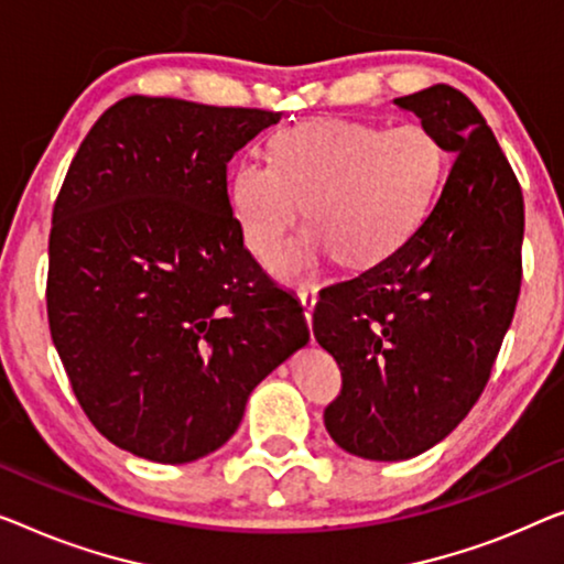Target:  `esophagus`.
Wrapping results in <instances>:
<instances>
[{"mask_svg":"<svg viewBox=\"0 0 564 564\" xmlns=\"http://www.w3.org/2000/svg\"><path fill=\"white\" fill-rule=\"evenodd\" d=\"M299 301L301 308H304V318L311 326V318H314V306H316V293L314 291H299Z\"/></svg>","mask_w":564,"mask_h":564,"instance_id":"esophagus-1","label":"esophagus"}]
</instances>
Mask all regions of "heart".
Segmentation results:
<instances>
[{
  "mask_svg": "<svg viewBox=\"0 0 564 564\" xmlns=\"http://www.w3.org/2000/svg\"><path fill=\"white\" fill-rule=\"evenodd\" d=\"M443 166L441 139L423 123H293L271 139L268 164L235 166L230 213L250 253L268 263L304 205L311 230L285 248L283 275H301L329 250L344 265H372L425 220Z\"/></svg>",
  "mask_w": 564,
  "mask_h": 564,
  "instance_id": "1",
  "label": "heart"
}]
</instances>
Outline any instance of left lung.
Masks as SVG:
<instances>
[{
    "mask_svg": "<svg viewBox=\"0 0 564 564\" xmlns=\"http://www.w3.org/2000/svg\"><path fill=\"white\" fill-rule=\"evenodd\" d=\"M394 106L456 159L423 225L314 308L316 341L341 369L324 425L367 460L420 456L468 415L522 283V189L478 108L443 83Z\"/></svg>",
    "mask_w": 564,
    "mask_h": 564,
    "instance_id": "1",
    "label": "left lung"
}]
</instances>
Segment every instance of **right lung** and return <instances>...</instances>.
<instances>
[{"label":"right lung","mask_w":564,"mask_h":564,"mask_svg":"<svg viewBox=\"0 0 564 564\" xmlns=\"http://www.w3.org/2000/svg\"><path fill=\"white\" fill-rule=\"evenodd\" d=\"M281 113L131 96L83 139L53 209L47 318L100 435L189 464L308 344L299 301L235 225L228 162Z\"/></svg>","instance_id":"right-lung-1"}]
</instances>
